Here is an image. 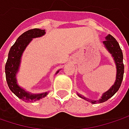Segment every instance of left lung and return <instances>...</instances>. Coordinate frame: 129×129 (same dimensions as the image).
I'll list each match as a JSON object with an SVG mask.
<instances>
[{"mask_svg": "<svg viewBox=\"0 0 129 129\" xmlns=\"http://www.w3.org/2000/svg\"><path fill=\"white\" fill-rule=\"evenodd\" d=\"M104 44L105 45L106 48L108 49V51L114 57V60L115 61L116 66H117V75H116V80L115 84L112 86L109 90L105 92L102 95V99H100L99 101H91L93 104H97V103H102L107 101L109 99H110L112 96H113L115 93L119 90V88L121 85L123 78V73H124V65L123 62V52L120 49V47L117 42V40L112 36L109 34L106 37V40L103 42ZM80 97H81L83 99H87L84 97L82 96V95H78Z\"/></svg>", "mask_w": 129, "mask_h": 129, "instance_id": "1", "label": "left lung"}]
</instances>
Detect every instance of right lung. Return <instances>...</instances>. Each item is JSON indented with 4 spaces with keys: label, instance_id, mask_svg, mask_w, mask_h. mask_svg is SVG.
Wrapping results in <instances>:
<instances>
[{
    "label": "right lung",
    "instance_id": "right-lung-1",
    "mask_svg": "<svg viewBox=\"0 0 129 129\" xmlns=\"http://www.w3.org/2000/svg\"><path fill=\"white\" fill-rule=\"evenodd\" d=\"M44 34H45L44 30L34 28L27 30L26 32L23 33L21 36H19L9 50L8 59L5 66L6 79L9 89L19 99H22L25 102L38 101L47 95V93L36 95L30 94L27 93L23 89L19 87V85L17 83V80L15 77L19 69L22 54L25 49L27 45L30 42L32 39L40 37L44 35ZM57 73H58V72H57Z\"/></svg>",
    "mask_w": 129,
    "mask_h": 129
}]
</instances>
